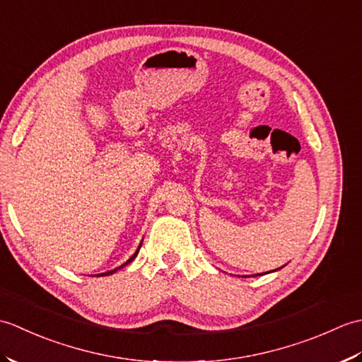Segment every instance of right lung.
Wrapping results in <instances>:
<instances>
[{"label":"right lung","mask_w":362,"mask_h":362,"mask_svg":"<svg viewBox=\"0 0 362 362\" xmlns=\"http://www.w3.org/2000/svg\"><path fill=\"white\" fill-rule=\"evenodd\" d=\"M140 247H141V244H140ZM140 247H138V249H136V252L134 253V255H132V257H130V258H129V259L126 261V263H124V264H122V266H126V264H129V263H130V261H132V259H134V258H135V257L138 255V252H140ZM122 266H119V267H122ZM119 267H118V269H119ZM118 269H115V271H118ZM115 271H109V272H105V274H101V275H110V274H113Z\"/></svg>","instance_id":"right-lung-1"}]
</instances>
